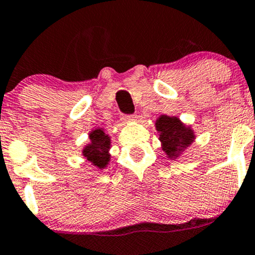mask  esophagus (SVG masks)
Masks as SVG:
<instances>
[{
  "mask_svg": "<svg viewBox=\"0 0 255 255\" xmlns=\"http://www.w3.org/2000/svg\"><path fill=\"white\" fill-rule=\"evenodd\" d=\"M135 115H125V116H122V121L123 122H132V121H134L135 120Z\"/></svg>",
  "mask_w": 255,
  "mask_h": 255,
  "instance_id": "obj_1",
  "label": "esophagus"
}]
</instances>
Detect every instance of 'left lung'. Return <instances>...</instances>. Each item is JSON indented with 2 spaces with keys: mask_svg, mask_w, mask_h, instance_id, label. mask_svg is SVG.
<instances>
[{
  "mask_svg": "<svg viewBox=\"0 0 255 255\" xmlns=\"http://www.w3.org/2000/svg\"><path fill=\"white\" fill-rule=\"evenodd\" d=\"M156 130L159 132V139L163 142V149L170 158L176 156L194 139L191 129L184 127L176 117L161 116L156 121Z\"/></svg>",
  "mask_w": 255,
  "mask_h": 255,
  "instance_id": "1",
  "label": "left lung"
}]
</instances>
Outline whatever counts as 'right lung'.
Listing matches in <instances>:
<instances>
[{"instance_id":"obj_1","label":"right lung","mask_w":255,"mask_h":255,"mask_svg":"<svg viewBox=\"0 0 255 255\" xmlns=\"http://www.w3.org/2000/svg\"><path fill=\"white\" fill-rule=\"evenodd\" d=\"M90 138L91 144L84 149V155L94 165L99 166L100 169L105 168L110 159V155L107 154V150L110 149V138L102 129H95L90 134Z\"/></svg>"}]
</instances>
